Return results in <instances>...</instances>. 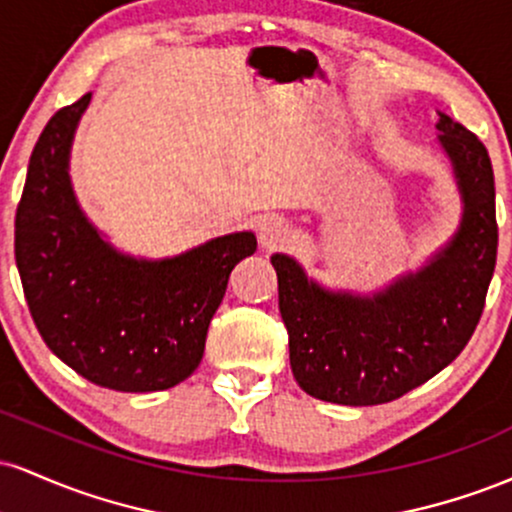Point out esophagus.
Masks as SVG:
<instances>
[{"instance_id":"obj_1","label":"esophagus","mask_w":512,"mask_h":512,"mask_svg":"<svg viewBox=\"0 0 512 512\" xmlns=\"http://www.w3.org/2000/svg\"><path fill=\"white\" fill-rule=\"evenodd\" d=\"M291 231L286 226V221L276 219V216H267L260 223V245L264 250H281L284 245H289Z\"/></svg>"}]
</instances>
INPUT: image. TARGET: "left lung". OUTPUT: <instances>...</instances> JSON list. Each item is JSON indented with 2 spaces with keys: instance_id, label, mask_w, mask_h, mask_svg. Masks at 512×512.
Returning a JSON list of instances; mask_svg holds the SVG:
<instances>
[{
  "instance_id": "left-lung-1",
  "label": "left lung",
  "mask_w": 512,
  "mask_h": 512,
  "mask_svg": "<svg viewBox=\"0 0 512 512\" xmlns=\"http://www.w3.org/2000/svg\"><path fill=\"white\" fill-rule=\"evenodd\" d=\"M436 115L462 219L416 272L363 296L327 289L293 257L272 255L293 378L310 397L346 407L392 402L450 366L477 330L498 248L493 168L469 129Z\"/></svg>"
}]
</instances>
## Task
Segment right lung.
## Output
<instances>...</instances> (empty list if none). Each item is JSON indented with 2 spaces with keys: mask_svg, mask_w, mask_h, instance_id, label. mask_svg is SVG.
Wrapping results in <instances>:
<instances>
[{
  "mask_svg": "<svg viewBox=\"0 0 512 512\" xmlns=\"http://www.w3.org/2000/svg\"><path fill=\"white\" fill-rule=\"evenodd\" d=\"M91 93L57 110L28 163L16 209V267L40 337L91 383L158 392L195 373L228 276L257 250L228 233L163 260L125 255L88 221L69 178Z\"/></svg>",
  "mask_w": 512,
  "mask_h": 512,
  "instance_id": "right-lung-1",
  "label": "right lung"
}]
</instances>
